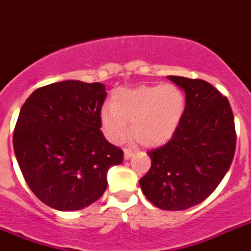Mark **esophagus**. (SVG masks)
I'll list each match as a JSON object with an SVG mask.
<instances>
[{
    "label": "esophagus",
    "instance_id": "esophagus-1",
    "mask_svg": "<svg viewBox=\"0 0 251 251\" xmlns=\"http://www.w3.org/2000/svg\"><path fill=\"white\" fill-rule=\"evenodd\" d=\"M132 155H134V153H132L131 151H129V149H125V151H124V159H126V161L130 159Z\"/></svg>",
    "mask_w": 251,
    "mask_h": 251
}]
</instances>
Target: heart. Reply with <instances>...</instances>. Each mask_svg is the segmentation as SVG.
Returning <instances> with one entry per match:
<instances>
[{
	"instance_id": "obj_1",
	"label": "heart",
	"mask_w": 251,
	"mask_h": 251,
	"mask_svg": "<svg viewBox=\"0 0 251 251\" xmlns=\"http://www.w3.org/2000/svg\"><path fill=\"white\" fill-rule=\"evenodd\" d=\"M185 94L174 84L140 85L120 89L112 97V108L100 112L103 131L109 142L121 143L131 134L147 148L163 145L174 136L184 117Z\"/></svg>"
}]
</instances>
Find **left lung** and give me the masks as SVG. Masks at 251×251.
I'll return each instance as SVG.
<instances>
[{
	"mask_svg": "<svg viewBox=\"0 0 251 251\" xmlns=\"http://www.w3.org/2000/svg\"><path fill=\"white\" fill-rule=\"evenodd\" d=\"M185 92L184 117L172 139L148 151L151 166L139 180L148 201L163 210H182L205 201L232 163L236 149L229 102L201 79L167 76Z\"/></svg>",
	"mask_w": 251,
	"mask_h": 251,
	"instance_id": "obj_1",
	"label": "left lung"
}]
</instances>
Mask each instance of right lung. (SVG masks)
<instances>
[{"label": "right lung", "mask_w": 251, "mask_h": 251, "mask_svg": "<svg viewBox=\"0 0 251 251\" xmlns=\"http://www.w3.org/2000/svg\"><path fill=\"white\" fill-rule=\"evenodd\" d=\"M107 97L100 83L65 80L34 90L15 126L14 151L25 181L53 209L79 210L107 189V172L122 151L100 131Z\"/></svg>", "instance_id": "right-lung-1"}]
</instances>
